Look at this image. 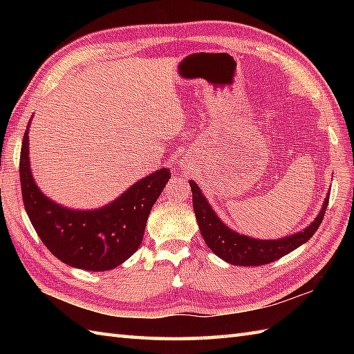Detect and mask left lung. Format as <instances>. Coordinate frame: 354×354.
I'll return each instance as SVG.
<instances>
[{"label":"left lung","instance_id":"obj_1","mask_svg":"<svg viewBox=\"0 0 354 354\" xmlns=\"http://www.w3.org/2000/svg\"><path fill=\"white\" fill-rule=\"evenodd\" d=\"M190 187L193 194V209L194 214H196L201 234L204 237L207 246L216 255H219L222 260L236 266L268 265V263L281 259L283 255L297 250L319 228L328 205L327 194L321 212L315 217V221L306 230L297 232V234L278 240H259L230 230L219 219V216L214 213V209L209 207L208 201L199 190V185L194 181H190Z\"/></svg>","mask_w":354,"mask_h":354}]
</instances>
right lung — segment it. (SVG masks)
<instances>
[{
  "label": "right lung",
  "mask_w": 354,
  "mask_h": 354,
  "mask_svg": "<svg viewBox=\"0 0 354 354\" xmlns=\"http://www.w3.org/2000/svg\"><path fill=\"white\" fill-rule=\"evenodd\" d=\"M28 126L30 120L19 156L21 190L28 219L42 243L73 268L102 272L120 266L141 245L149 213L170 179V170L160 169L140 179L99 209L66 208L37 189L28 160Z\"/></svg>",
  "instance_id": "obj_1"
}]
</instances>
